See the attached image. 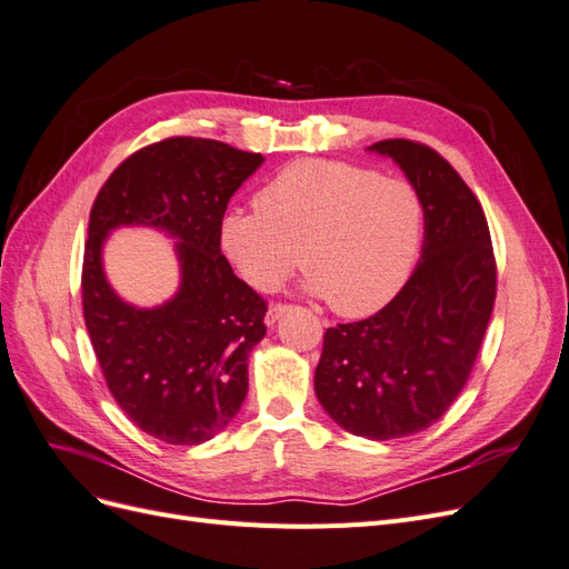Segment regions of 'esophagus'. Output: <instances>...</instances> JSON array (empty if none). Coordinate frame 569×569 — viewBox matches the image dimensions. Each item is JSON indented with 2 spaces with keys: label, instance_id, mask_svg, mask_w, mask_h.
<instances>
[{
  "label": "esophagus",
  "instance_id": "esophagus-1",
  "mask_svg": "<svg viewBox=\"0 0 569 569\" xmlns=\"http://www.w3.org/2000/svg\"><path fill=\"white\" fill-rule=\"evenodd\" d=\"M287 308H289L287 303H270V306H268V313H266V325L272 327L274 322H278V320L284 316Z\"/></svg>",
  "mask_w": 569,
  "mask_h": 569
}]
</instances>
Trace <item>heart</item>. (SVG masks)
Here are the masks:
<instances>
[{"mask_svg":"<svg viewBox=\"0 0 569 569\" xmlns=\"http://www.w3.org/2000/svg\"><path fill=\"white\" fill-rule=\"evenodd\" d=\"M253 209L220 226V247L242 280L278 289L301 256L306 287L347 318L380 311L399 295L425 232L416 184L343 161L284 166L258 189Z\"/></svg>","mask_w":569,"mask_h":569,"instance_id":"obj_1","label":"heart"}]
</instances>
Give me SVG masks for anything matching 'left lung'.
<instances>
[{
  "instance_id": "left-lung-1",
  "label": "left lung",
  "mask_w": 569,
  "mask_h": 569,
  "mask_svg": "<svg viewBox=\"0 0 569 569\" xmlns=\"http://www.w3.org/2000/svg\"><path fill=\"white\" fill-rule=\"evenodd\" d=\"M401 166L425 201L422 258L382 311L325 332L316 393L339 427L389 441L432 427L475 368L496 301V258L481 203L432 147H368Z\"/></svg>"
}]
</instances>
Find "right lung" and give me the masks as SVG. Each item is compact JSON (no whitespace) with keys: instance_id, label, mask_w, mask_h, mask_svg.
Masks as SVG:
<instances>
[{"instance_id":"right-lung-1","label":"right lung","mask_w":569,"mask_h":569,"mask_svg":"<svg viewBox=\"0 0 569 569\" xmlns=\"http://www.w3.org/2000/svg\"><path fill=\"white\" fill-rule=\"evenodd\" d=\"M261 153L203 137H168L120 163L92 203L82 258V316L109 391L149 437L197 446L237 416L247 360L266 335V299L220 253L228 201ZM118 224H153L181 239L179 295L159 309L120 302L100 268Z\"/></svg>"}]
</instances>
